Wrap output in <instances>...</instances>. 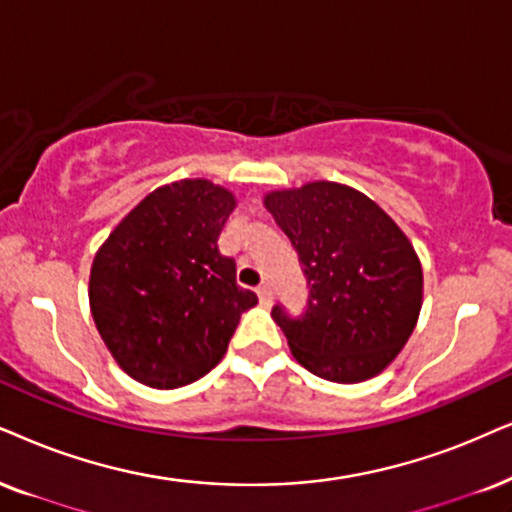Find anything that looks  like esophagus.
<instances>
[{
	"label": "esophagus",
	"instance_id": "34e87169",
	"mask_svg": "<svg viewBox=\"0 0 512 512\" xmlns=\"http://www.w3.org/2000/svg\"><path fill=\"white\" fill-rule=\"evenodd\" d=\"M257 297H260L262 307H269V304L274 302V293H271V288L267 286V283H262V286L257 288Z\"/></svg>",
	"mask_w": 512,
	"mask_h": 512
}]
</instances>
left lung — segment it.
Masks as SVG:
<instances>
[{
	"label": "left lung",
	"mask_w": 512,
	"mask_h": 512,
	"mask_svg": "<svg viewBox=\"0 0 512 512\" xmlns=\"http://www.w3.org/2000/svg\"><path fill=\"white\" fill-rule=\"evenodd\" d=\"M264 208L307 276V312H271L297 364L342 385L383 373L423 307V267L404 231L375 200L335 181L269 191Z\"/></svg>",
	"instance_id": "left-lung-1"
}]
</instances>
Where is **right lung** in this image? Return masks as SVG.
I'll return each instance as SVG.
<instances>
[{"mask_svg": "<svg viewBox=\"0 0 512 512\" xmlns=\"http://www.w3.org/2000/svg\"><path fill=\"white\" fill-rule=\"evenodd\" d=\"M236 196L208 179L148 193L96 250L89 309L129 378L177 390L210 373L257 295L236 283L217 238Z\"/></svg>", "mask_w": 512, "mask_h": 512, "instance_id": "add662e5", "label": "right lung"}]
</instances>
